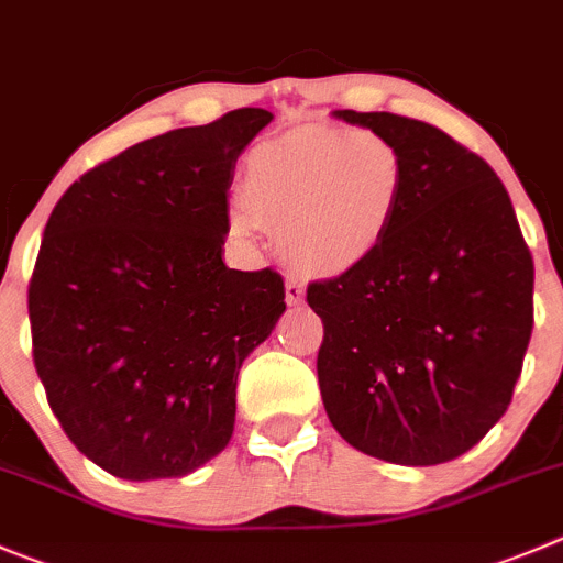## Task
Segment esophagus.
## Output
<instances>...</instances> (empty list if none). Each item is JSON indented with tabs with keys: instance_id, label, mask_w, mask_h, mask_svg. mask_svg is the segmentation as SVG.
Instances as JSON below:
<instances>
[{
	"instance_id": "esophagus-1",
	"label": "esophagus",
	"mask_w": 563,
	"mask_h": 563,
	"mask_svg": "<svg viewBox=\"0 0 563 563\" xmlns=\"http://www.w3.org/2000/svg\"><path fill=\"white\" fill-rule=\"evenodd\" d=\"M303 298H307V287H303L301 282H287V285H285L287 307H301Z\"/></svg>"
}]
</instances>
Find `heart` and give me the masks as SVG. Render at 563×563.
<instances>
[{"mask_svg":"<svg viewBox=\"0 0 563 563\" xmlns=\"http://www.w3.org/2000/svg\"><path fill=\"white\" fill-rule=\"evenodd\" d=\"M406 196V163L376 132L309 124L260 143L245 163V198L229 207L234 238L265 229L298 273L345 278L393 238Z\"/></svg>","mask_w":563,"mask_h":563,"instance_id":"obj_1","label":"heart"}]
</instances>
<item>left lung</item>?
Returning <instances> with one entry per match:
<instances>
[{
	"mask_svg": "<svg viewBox=\"0 0 563 563\" xmlns=\"http://www.w3.org/2000/svg\"><path fill=\"white\" fill-rule=\"evenodd\" d=\"M398 146L406 196L382 254L314 282L318 382L347 445L406 467L453 462L511 404L533 329V260L495 170L437 126L334 110Z\"/></svg>",
	"mask_w": 563,
	"mask_h": 563,
	"instance_id": "8db88e82",
	"label": "left lung"
}]
</instances>
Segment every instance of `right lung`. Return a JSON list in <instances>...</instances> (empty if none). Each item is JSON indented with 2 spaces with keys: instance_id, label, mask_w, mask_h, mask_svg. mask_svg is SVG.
Returning a JSON list of instances; mask_svg holds the SVG:
<instances>
[{
  "instance_id": "1",
  "label": "right lung",
  "mask_w": 563,
  "mask_h": 563,
  "mask_svg": "<svg viewBox=\"0 0 563 563\" xmlns=\"http://www.w3.org/2000/svg\"><path fill=\"white\" fill-rule=\"evenodd\" d=\"M243 107L135 143L74 181L30 282L35 371L74 445L124 481L181 478L234 433L238 373L285 314L273 271L223 262Z\"/></svg>"
}]
</instances>
